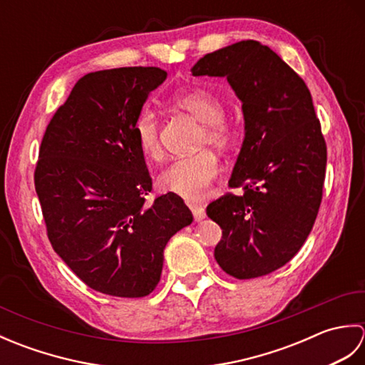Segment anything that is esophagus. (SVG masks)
<instances>
[{"label": "esophagus", "instance_id": "esophagus-1", "mask_svg": "<svg viewBox=\"0 0 365 365\" xmlns=\"http://www.w3.org/2000/svg\"><path fill=\"white\" fill-rule=\"evenodd\" d=\"M190 208L192 212V216H195L196 221H202L205 218V208L202 205L197 204H190Z\"/></svg>", "mask_w": 365, "mask_h": 365}]
</instances>
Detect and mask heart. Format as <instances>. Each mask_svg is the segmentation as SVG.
I'll return each mask as SVG.
<instances>
[{
  "instance_id": "heart-1",
  "label": "heart",
  "mask_w": 365,
  "mask_h": 365,
  "mask_svg": "<svg viewBox=\"0 0 365 365\" xmlns=\"http://www.w3.org/2000/svg\"><path fill=\"white\" fill-rule=\"evenodd\" d=\"M174 105L187 111L202 123L199 131L197 147L210 144L220 150H227L235 144L237 127L224 115L221 98L205 89L182 92L174 97ZM135 143L147 160L160 161L163 158V144L160 138V120L150 108H143L133 122ZM220 158L212 149L174 160L158 177L161 190L180 196L187 200H199L207 196L212 183L220 174Z\"/></svg>"
}]
</instances>
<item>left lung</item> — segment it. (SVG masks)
I'll use <instances>...</instances> for the list:
<instances>
[{"label": "left lung", "mask_w": 365, "mask_h": 365, "mask_svg": "<svg viewBox=\"0 0 365 365\" xmlns=\"http://www.w3.org/2000/svg\"><path fill=\"white\" fill-rule=\"evenodd\" d=\"M195 76H226L243 102L245 141L226 192L207 207L222 229L215 259L235 279L284 267L319 213L327 141L304 80L277 53L242 41L200 58Z\"/></svg>", "instance_id": "1"}]
</instances>
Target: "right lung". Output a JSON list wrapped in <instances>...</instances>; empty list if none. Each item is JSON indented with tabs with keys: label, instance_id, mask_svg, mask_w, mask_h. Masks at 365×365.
Wrapping results in <instances>:
<instances>
[{
	"label": "right lung",
	"instance_id": "right-lung-1",
	"mask_svg": "<svg viewBox=\"0 0 365 365\" xmlns=\"http://www.w3.org/2000/svg\"><path fill=\"white\" fill-rule=\"evenodd\" d=\"M158 67L84 75L42 138L34 170L50 243L100 293L143 298L155 290L169 238L192 221L174 192H152L133 136L147 96L166 80Z\"/></svg>",
	"mask_w": 365,
	"mask_h": 365
}]
</instances>
